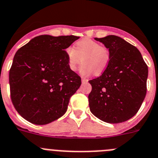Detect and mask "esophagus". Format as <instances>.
I'll return each mask as SVG.
<instances>
[{
	"instance_id": "34e87169",
	"label": "esophagus",
	"mask_w": 158,
	"mask_h": 158,
	"mask_svg": "<svg viewBox=\"0 0 158 158\" xmlns=\"http://www.w3.org/2000/svg\"><path fill=\"white\" fill-rule=\"evenodd\" d=\"M81 81H82V84H85V83H88L89 80H88V79H86V78H82Z\"/></svg>"
}]
</instances>
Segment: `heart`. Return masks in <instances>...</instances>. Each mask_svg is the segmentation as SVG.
<instances>
[{
	"mask_svg": "<svg viewBox=\"0 0 158 158\" xmlns=\"http://www.w3.org/2000/svg\"><path fill=\"white\" fill-rule=\"evenodd\" d=\"M66 55L69 69L75 71L82 63L81 73L89 76L92 73L99 75L106 69L109 64L110 55L107 48L101 46L99 42L89 38L79 40L75 44V48L68 47Z\"/></svg>",
	"mask_w": 158,
	"mask_h": 158,
	"instance_id": "1",
	"label": "heart"
}]
</instances>
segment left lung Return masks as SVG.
<instances>
[{"label": "left lung", "mask_w": 158, "mask_h": 158, "mask_svg": "<svg viewBox=\"0 0 158 158\" xmlns=\"http://www.w3.org/2000/svg\"><path fill=\"white\" fill-rule=\"evenodd\" d=\"M95 40L109 49L110 59L102 74L89 81L90 110L105 122H124L138 112L145 99L148 66L137 48L118 36Z\"/></svg>", "instance_id": "left-lung-1"}]
</instances>
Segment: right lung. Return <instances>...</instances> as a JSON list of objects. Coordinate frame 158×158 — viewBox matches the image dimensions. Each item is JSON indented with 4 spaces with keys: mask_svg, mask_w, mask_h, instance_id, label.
Here are the masks:
<instances>
[{
    "mask_svg": "<svg viewBox=\"0 0 158 158\" xmlns=\"http://www.w3.org/2000/svg\"><path fill=\"white\" fill-rule=\"evenodd\" d=\"M79 37L40 35L15 53L9 70L11 99L17 112L35 124L61 118L81 77L69 69L66 48Z\"/></svg>",
    "mask_w": 158,
    "mask_h": 158,
    "instance_id": "obj_1",
    "label": "right lung"
}]
</instances>
